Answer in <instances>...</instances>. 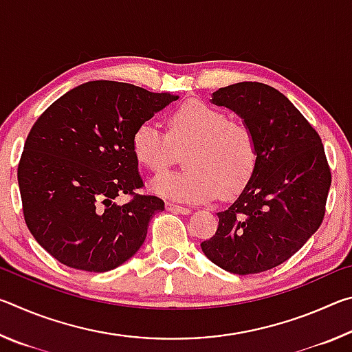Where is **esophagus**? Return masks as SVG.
Segmentation results:
<instances>
[{"instance_id": "esophagus-1", "label": "esophagus", "mask_w": 352, "mask_h": 352, "mask_svg": "<svg viewBox=\"0 0 352 352\" xmlns=\"http://www.w3.org/2000/svg\"><path fill=\"white\" fill-rule=\"evenodd\" d=\"M166 210L170 211V212H180V214H189L190 212V208L186 206H182V205H177V204H166Z\"/></svg>"}]
</instances>
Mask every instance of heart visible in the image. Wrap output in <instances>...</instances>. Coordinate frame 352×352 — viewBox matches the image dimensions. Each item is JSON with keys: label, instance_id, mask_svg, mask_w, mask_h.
<instances>
[{"label": "heart", "instance_id": "obj_1", "mask_svg": "<svg viewBox=\"0 0 352 352\" xmlns=\"http://www.w3.org/2000/svg\"><path fill=\"white\" fill-rule=\"evenodd\" d=\"M182 174H162L151 182L155 194L189 204L210 201L219 192L234 195L245 188L258 166V140L247 124L231 121L228 113L190 99L169 118L168 133L157 122L135 129L132 152L142 168L162 172L184 152Z\"/></svg>", "mask_w": 352, "mask_h": 352}]
</instances>
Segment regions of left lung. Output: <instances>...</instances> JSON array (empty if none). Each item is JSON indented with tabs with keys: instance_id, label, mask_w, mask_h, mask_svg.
<instances>
[{
	"instance_id": "left-lung-1",
	"label": "left lung",
	"mask_w": 352,
	"mask_h": 352,
	"mask_svg": "<svg viewBox=\"0 0 352 352\" xmlns=\"http://www.w3.org/2000/svg\"><path fill=\"white\" fill-rule=\"evenodd\" d=\"M258 140V166L239 197L217 212L219 226L200 243L208 259L230 273L270 270L294 256L324 217L331 169L321 138L275 88L239 82L212 93Z\"/></svg>"
}]
</instances>
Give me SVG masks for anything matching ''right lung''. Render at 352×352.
<instances>
[{"label": "right lung", "mask_w": 352, "mask_h": 352, "mask_svg": "<svg viewBox=\"0 0 352 352\" xmlns=\"http://www.w3.org/2000/svg\"><path fill=\"white\" fill-rule=\"evenodd\" d=\"M177 99L132 83L93 80L65 93L35 121L16 175L28 228L52 258L99 273L138 252L164 201L135 192L144 184L132 136ZM121 193L133 199L118 206Z\"/></svg>", "instance_id": "obj_1"}]
</instances>
